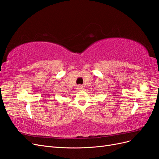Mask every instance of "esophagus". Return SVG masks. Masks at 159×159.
Here are the masks:
<instances>
[{"label": "esophagus", "instance_id": "34e87169", "mask_svg": "<svg viewBox=\"0 0 159 159\" xmlns=\"http://www.w3.org/2000/svg\"><path fill=\"white\" fill-rule=\"evenodd\" d=\"M83 89V87L82 86V85H78V86H77V89H78L79 91L82 90Z\"/></svg>", "mask_w": 159, "mask_h": 159}]
</instances>
